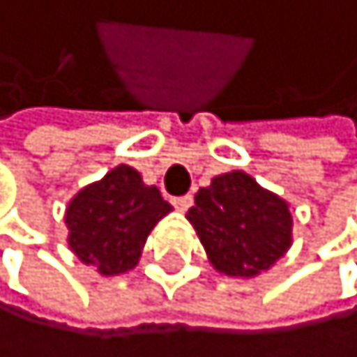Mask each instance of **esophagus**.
<instances>
[{"label":"esophagus","mask_w":357,"mask_h":357,"mask_svg":"<svg viewBox=\"0 0 357 357\" xmlns=\"http://www.w3.org/2000/svg\"><path fill=\"white\" fill-rule=\"evenodd\" d=\"M172 204H174V206H176L178 211H188L190 206H192V197H190V195H183V197H174Z\"/></svg>","instance_id":"34e87169"}]
</instances>
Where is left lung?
Here are the masks:
<instances>
[{
    "label": "left lung",
    "instance_id": "1",
    "mask_svg": "<svg viewBox=\"0 0 357 357\" xmlns=\"http://www.w3.org/2000/svg\"><path fill=\"white\" fill-rule=\"evenodd\" d=\"M208 261L229 278H255L291 248L289 204L245 172H227L195 195L188 211Z\"/></svg>",
    "mask_w": 357,
    "mask_h": 357
}]
</instances>
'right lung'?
<instances>
[{
  "instance_id": "right-lung-1",
  "label": "right lung",
  "mask_w": 357,
  "mask_h": 357,
  "mask_svg": "<svg viewBox=\"0 0 357 357\" xmlns=\"http://www.w3.org/2000/svg\"><path fill=\"white\" fill-rule=\"evenodd\" d=\"M169 211L160 190L146 185L137 169L119 165L70 199L63 218L68 248L100 275L128 273L137 266L151 229Z\"/></svg>"
}]
</instances>
